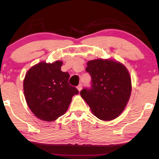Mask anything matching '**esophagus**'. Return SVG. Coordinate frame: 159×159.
<instances>
[{"mask_svg":"<svg viewBox=\"0 0 159 159\" xmlns=\"http://www.w3.org/2000/svg\"><path fill=\"white\" fill-rule=\"evenodd\" d=\"M82 88H83V86H82L81 83H80V84L77 86V89H78V90L79 91V92L82 90Z\"/></svg>","mask_w":159,"mask_h":159,"instance_id":"34e87169","label":"esophagus"}]
</instances>
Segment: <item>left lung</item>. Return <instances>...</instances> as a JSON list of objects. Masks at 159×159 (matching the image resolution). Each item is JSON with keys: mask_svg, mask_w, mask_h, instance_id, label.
I'll return each instance as SVG.
<instances>
[{"mask_svg": "<svg viewBox=\"0 0 159 159\" xmlns=\"http://www.w3.org/2000/svg\"><path fill=\"white\" fill-rule=\"evenodd\" d=\"M87 66L86 71L92 77V88H84L80 96L99 119H115L121 114L130 98L132 83L128 69L111 59L90 60Z\"/></svg>", "mask_w": 159, "mask_h": 159, "instance_id": "8db88e82", "label": "left lung"}]
</instances>
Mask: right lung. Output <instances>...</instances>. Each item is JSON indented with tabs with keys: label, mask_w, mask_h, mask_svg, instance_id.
Returning <instances> with one entry per match:
<instances>
[{
	"label": "right lung",
	"mask_w": 159,
	"mask_h": 159,
	"mask_svg": "<svg viewBox=\"0 0 159 159\" xmlns=\"http://www.w3.org/2000/svg\"><path fill=\"white\" fill-rule=\"evenodd\" d=\"M62 61L41 62L29 69L23 82L29 108L44 121H54L68 109L72 97L79 94L68 83L69 74L61 71Z\"/></svg>",
	"instance_id": "add662e5"
}]
</instances>
